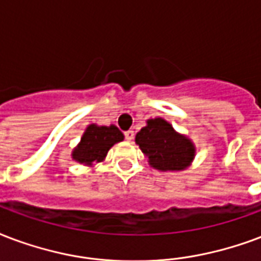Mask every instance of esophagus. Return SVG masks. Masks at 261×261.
<instances>
[{
  "mask_svg": "<svg viewBox=\"0 0 261 261\" xmlns=\"http://www.w3.org/2000/svg\"><path fill=\"white\" fill-rule=\"evenodd\" d=\"M124 137H126L127 141H131V139L134 138V131H133V130L126 131V133H124Z\"/></svg>",
  "mask_w": 261,
  "mask_h": 261,
  "instance_id": "34e87169",
  "label": "esophagus"
}]
</instances>
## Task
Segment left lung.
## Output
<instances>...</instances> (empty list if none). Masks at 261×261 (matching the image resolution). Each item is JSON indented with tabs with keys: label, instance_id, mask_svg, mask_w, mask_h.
Returning <instances> with one entry per match:
<instances>
[{
	"label": "left lung",
	"instance_id": "8db88e82",
	"mask_svg": "<svg viewBox=\"0 0 261 261\" xmlns=\"http://www.w3.org/2000/svg\"><path fill=\"white\" fill-rule=\"evenodd\" d=\"M135 142L148 157L149 164L160 171L185 170L196 154L192 141L176 133L162 117L149 119L135 135Z\"/></svg>",
	"mask_w": 261,
	"mask_h": 261
}]
</instances>
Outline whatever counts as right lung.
<instances>
[{
	"label": "right lung",
	"mask_w": 261,
	"mask_h": 261,
	"mask_svg": "<svg viewBox=\"0 0 261 261\" xmlns=\"http://www.w3.org/2000/svg\"><path fill=\"white\" fill-rule=\"evenodd\" d=\"M124 139L123 133L116 126H97L90 124L81 138V142L73 149L72 159L86 166L102 162L113 145Z\"/></svg>",
	"instance_id": "add662e5"
}]
</instances>
